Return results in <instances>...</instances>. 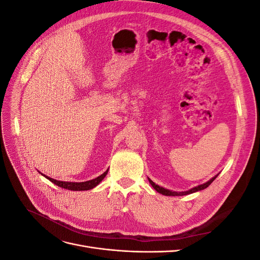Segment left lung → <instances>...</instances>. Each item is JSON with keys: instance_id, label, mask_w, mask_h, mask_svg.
<instances>
[{"instance_id": "obj_1", "label": "left lung", "mask_w": 260, "mask_h": 260, "mask_svg": "<svg viewBox=\"0 0 260 260\" xmlns=\"http://www.w3.org/2000/svg\"><path fill=\"white\" fill-rule=\"evenodd\" d=\"M217 177H218V175H216L215 177H212L210 180H208V181H207V182L203 183V184H200V185H198V186H194V187L190 188V190L183 191V192L170 191V190H168V188H165V187H162V186H159L158 184H156V183H155V182H153V181H152L151 179H149V178H147V179H148V181H149V183H151V185L155 188V190H156L157 192H158V193L162 194V195H166V196H183V195L192 194V193H195V192H199V191L204 190V188H206L207 186H209V185L211 184L212 181H214Z\"/></svg>"}]
</instances>
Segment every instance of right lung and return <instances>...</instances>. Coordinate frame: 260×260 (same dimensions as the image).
<instances>
[{
    "label": "right lung",
    "mask_w": 260,
    "mask_h": 260,
    "mask_svg": "<svg viewBox=\"0 0 260 260\" xmlns=\"http://www.w3.org/2000/svg\"><path fill=\"white\" fill-rule=\"evenodd\" d=\"M107 172H108V169L104 172V174H102L98 178L89 180V181H84V182H67V181H59V180L52 179L43 174H41V175L48 180H50L51 182H53L54 184L58 185L59 187L67 188V190H72V191H88V190H91V188H93V187H95L98 184H100L101 181L106 177Z\"/></svg>",
    "instance_id": "1"
}]
</instances>
